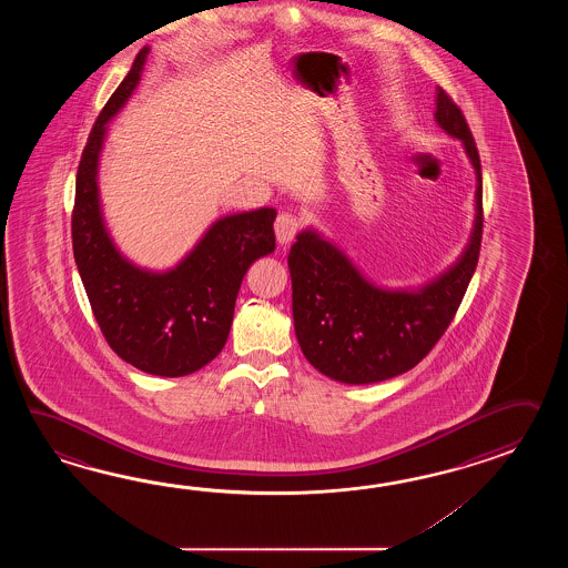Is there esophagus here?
Wrapping results in <instances>:
<instances>
[{
    "label": "esophagus",
    "mask_w": 568,
    "mask_h": 568,
    "mask_svg": "<svg viewBox=\"0 0 568 568\" xmlns=\"http://www.w3.org/2000/svg\"><path fill=\"white\" fill-rule=\"evenodd\" d=\"M301 217H296V215H292V213H280L276 223H274L276 240H278V243H282V245L290 243L296 237V233L301 231Z\"/></svg>",
    "instance_id": "obj_1"
}]
</instances>
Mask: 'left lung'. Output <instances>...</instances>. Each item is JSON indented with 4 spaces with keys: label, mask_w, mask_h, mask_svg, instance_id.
<instances>
[{
    "label": "left lung",
    "mask_w": 568,
    "mask_h": 568,
    "mask_svg": "<svg viewBox=\"0 0 568 568\" xmlns=\"http://www.w3.org/2000/svg\"><path fill=\"white\" fill-rule=\"evenodd\" d=\"M435 118L463 142L479 181L471 242L447 274L418 292H387L372 286L314 231H302L290 247L296 337L304 357L337 382H384L423 362L453 323L475 274L483 237L479 150L463 111L443 87L436 93Z\"/></svg>",
    "instance_id": "8db88e82"
}]
</instances>
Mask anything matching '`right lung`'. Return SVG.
I'll return each mask as SVG.
<instances>
[{"label": "right lung", "instance_id": "add662e5", "mask_svg": "<svg viewBox=\"0 0 568 568\" xmlns=\"http://www.w3.org/2000/svg\"><path fill=\"white\" fill-rule=\"evenodd\" d=\"M148 49L101 109L81 154L74 186L73 254L91 311L109 347L145 374L181 377L213 362L230 337L247 267L276 247L274 209L219 219L166 274L123 260L101 219L97 160L108 123L140 81Z\"/></svg>", "mask_w": 568, "mask_h": 568}]
</instances>
